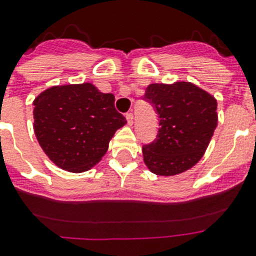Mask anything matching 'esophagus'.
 I'll return each instance as SVG.
<instances>
[{
	"label": "esophagus",
	"instance_id": "obj_1",
	"mask_svg": "<svg viewBox=\"0 0 256 256\" xmlns=\"http://www.w3.org/2000/svg\"><path fill=\"white\" fill-rule=\"evenodd\" d=\"M126 123L130 124V126H132L133 124V112H126Z\"/></svg>",
	"mask_w": 256,
	"mask_h": 256
}]
</instances>
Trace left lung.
I'll list each match as a JSON object with an SVG mask.
<instances>
[{"mask_svg":"<svg viewBox=\"0 0 256 256\" xmlns=\"http://www.w3.org/2000/svg\"><path fill=\"white\" fill-rule=\"evenodd\" d=\"M144 100L159 115L154 142L142 148L144 162L158 176H176L202 158L218 124L216 100L190 82L148 86Z\"/></svg>","mask_w":256,"mask_h":256,"instance_id":"8db88e82","label":"left lung"}]
</instances>
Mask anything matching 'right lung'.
Returning a JSON list of instances; mask_svg holds the SVG:
<instances>
[{
    "label": "right lung",
    "mask_w": 256,
    "mask_h": 256,
    "mask_svg": "<svg viewBox=\"0 0 256 256\" xmlns=\"http://www.w3.org/2000/svg\"><path fill=\"white\" fill-rule=\"evenodd\" d=\"M112 94L92 83L55 86L33 101L40 146L58 168L80 173L100 162L114 133L126 123Z\"/></svg>",
    "instance_id": "add662e5"
}]
</instances>
